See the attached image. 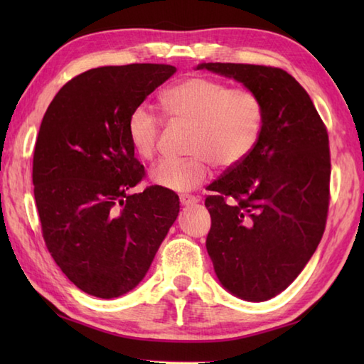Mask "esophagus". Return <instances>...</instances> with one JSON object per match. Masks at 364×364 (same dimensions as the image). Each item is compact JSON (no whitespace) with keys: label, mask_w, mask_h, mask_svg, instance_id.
Returning <instances> with one entry per match:
<instances>
[{"label":"esophagus","mask_w":364,"mask_h":364,"mask_svg":"<svg viewBox=\"0 0 364 364\" xmlns=\"http://www.w3.org/2000/svg\"><path fill=\"white\" fill-rule=\"evenodd\" d=\"M198 197H196V196H181L180 197V202H181V205H184V206H189V205H196V203H198Z\"/></svg>","instance_id":"obj_1"}]
</instances>
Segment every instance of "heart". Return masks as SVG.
Masks as SVG:
<instances>
[{
    "label": "heart",
    "instance_id": "obj_1",
    "mask_svg": "<svg viewBox=\"0 0 364 364\" xmlns=\"http://www.w3.org/2000/svg\"><path fill=\"white\" fill-rule=\"evenodd\" d=\"M161 107L172 122L191 123L188 158L161 159L151 181L173 192H189L210 176V161L227 168L242 162L258 145L264 128V105L249 87L191 76L167 87ZM161 119L141 105L127 120V136L139 158L149 161L158 150Z\"/></svg>",
    "mask_w": 364,
    "mask_h": 364
}]
</instances>
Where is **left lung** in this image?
Instances as JSON below:
<instances>
[{"label": "left lung", "mask_w": 364, "mask_h": 364, "mask_svg": "<svg viewBox=\"0 0 364 364\" xmlns=\"http://www.w3.org/2000/svg\"><path fill=\"white\" fill-rule=\"evenodd\" d=\"M264 105L258 145L210 184L206 250L236 297L264 301L296 280L318 249L330 202L328 134L310 95L277 67L208 63Z\"/></svg>", "instance_id": "1"}]
</instances>
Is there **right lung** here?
I'll use <instances>...</instances> for the list:
<instances>
[{"label":"right lung","instance_id":"1","mask_svg":"<svg viewBox=\"0 0 364 364\" xmlns=\"http://www.w3.org/2000/svg\"><path fill=\"white\" fill-rule=\"evenodd\" d=\"M176 72L167 64L92 68L64 84L46 109L33 184L46 249L75 286L100 299L141 283L180 213L173 191L129 189L145 176L127 120Z\"/></svg>","mask_w":364,"mask_h":364}]
</instances>
